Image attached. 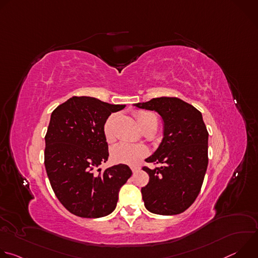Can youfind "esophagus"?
Listing matches in <instances>:
<instances>
[{
	"label": "esophagus",
	"instance_id": "1",
	"mask_svg": "<svg viewBox=\"0 0 258 258\" xmlns=\"http://www.w3.org/2000/svg\"><path fill=\"white\" fill-rule=\"evenodd\" d=\"M131 168H132L133 172H137L138 170H140V166H138V165H133V166H131Z\"/></svg>",
	"mask_w": 258,
	"mask_h": 258
}]
</instances>
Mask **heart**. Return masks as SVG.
<instances>
[{
    "mask_svg": "<svg viewBox=\"0 0 258 258\" xmlns=\"http://www.w3.org/2000/svg\"><path fill=\"white\" fill-rule=\"evenodd\" d=\"M135 117L140 128L143 132L149 131V130H153L155 132L158 125V117L154 112L140 110V111L135 112ZM114 120H115V115L109 116L103 126V133L108 143H111L114 140L113 130H112ZM147 153H148V149H147L145 146L120 143L112 149L111 158L116 163L136 164L140 161L141 158L146 156Z\"/></svg>",
    "mask_w": 258,
    "mask_h": 258,
    "instance_id": "heart-1",
    "label": "heart"
}]
</instances>
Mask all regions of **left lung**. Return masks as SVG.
<instances>
[{
    "instance_id": "1",
    "label": "left lung",
    "mask_w": 258,
    "mask_h": 258,
    "mask_svg": "<svg viewBox=\"0 0 258 258\" xmlns=\"http://www.w3.org/2000/svg\"><path fill=\"white\" fill-rule=\"evenodd\" d=\"M134 106L156 111L163 120V139L146 162L162 166L150 169L149 182L141 189L145 207L160 215H174L196 200L208 165V132L202 114L174 97L154 98Z\"/></svg>"
}]
</instances>
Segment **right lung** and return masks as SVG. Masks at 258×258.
Instances as JSON below:
<instances>
[{
  "mask_svg": "<svg viewBox=\"0 0 258 258\" xmlns=\"http://www.w3.org/2000/svg\"><path fill=\"white\" fill-rule=\"evenodd\" d=\"M124 107L93 97H72L51 114L45 137L46 171L56 197L75 215L97 218L111 213L120 188L132 175L125 164L98 168L109 156L104 123Z\"/></svg>",
  "mask_w": 258,
  "mask_h": 258,
  "instance_id": "add662e5",
  "label": "right lung"
}]
</instances>
